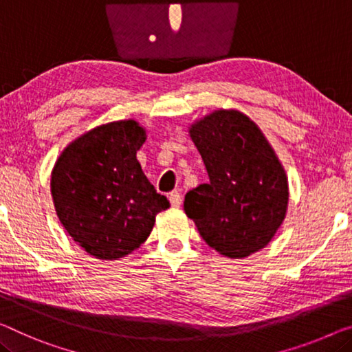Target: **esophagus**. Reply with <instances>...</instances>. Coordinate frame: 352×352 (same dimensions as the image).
<instances>
[{
	"mask_svg": "<svg viewBox=\"0 0 352 352\" xmlns=\"http://www.w3.org/2000/svg\"><path fill=\"white\" fill-rule=\"evenodd\" d=\"M169 201L172 204V207H180V204H182V194H180V191H172L169 194Z\"/></svg>",
	"mask_w": 352,
	"mask_h": 352,
	"instance_id": "esophagus-1",
	"label": "esophagus"
}]
</instances>
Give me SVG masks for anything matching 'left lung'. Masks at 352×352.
Wrapping results in <instances>:
<instances>
[{
	"label": "left lung",
	"instance_id": "left-lung-1",
	"mask_svg": "<svg viewBox=\"0 0 352 352\" xmlns=\"http://www.w3.org/2000/svg\"><path fill=\"white\" fill-rule=\"evenodd\" d=\"M210 182L185 196L201 237L228 258L270 242L285 219L287 178L264 134L237 110H217L191 126Z\"/></svg>",
	"mask_w": 352,
	"mask_h": 352
}]
</instances>
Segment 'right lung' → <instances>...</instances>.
Listing matches in <instances>:
<instances>
[{
    "mask_svg": "<svg viewBox=\"0 0 352 352\" xmlns=\"http://www.w3.org/2000/svg\"><path fill=\"white\" fill-rule=\"evenodd\" d=\"M145 129L123 120L88 131L63 151L52 196L63 228L88 254L118 259L148 237L169 201L155 190L135 153Z\"/></svg>",
    "mask_w": 352,
    "mask_h": 352,
    "instance_id": "right-lung-1",
    "label": "right lung"
}]
</instances>
